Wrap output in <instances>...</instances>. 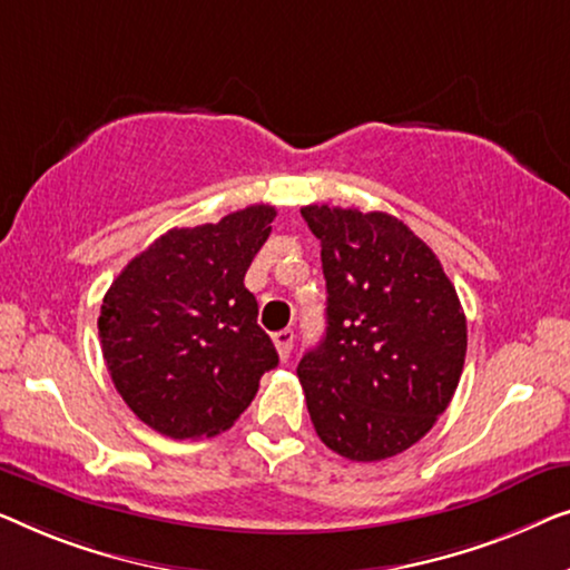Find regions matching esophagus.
Returning <instances> with one entry per match:
<instances>
[{
    "instance_id": "1",
    "label": "esophagus",
    "mask_w": 570,
    "mask_h": 570,
    "mask_svg": "<svg viewBox=\"0 0 570 570\" xmlns=\"http://www.w3.org/2000/svg\"><path fill=\"white\" fill-rule=\"evenodd\" d=\"M292 343H294V331H278L274 333V346L278 351V356H282V362H286L288 354H292Z\"/></svg>"
}]
</instances>
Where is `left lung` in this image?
<instances>
[{"mask_svg":"<svg viewBox=\"0 0 570 570\" xmlns=\"http://www.w3.org/2000/svg\"><path fill=\"white\" fill-rule=\"evenodd\" d=\"M302 216L327 286L325 338L296 366L312 426L346 460H387L429 434L460 384V296L395 216L327 204Z\"/></svg>","mask_w":570,"mask_h":570,"instance_id":"8db88e82","label":"left lung"}]
</instances>
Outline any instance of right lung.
Masks as SVG:
<instances>
[{
	"label": "right lung",
	"mask_w": 570,
	"mask_h": 570,
	"mask_svg": "<svg viewBox=\"0 0 570 570\" xmlns=\"http://www.w3.org/2000/svg\"><path fill=\"white\" fill-rule=\"evenodd\" d=\"M276 208L247 206L216 224L170 229L102 296V358L126 405L170 439L227 431L278 364L245 274Z\"/></svg>",
	"instance_id": "add662e5"
}]
</instances>
